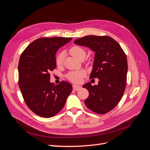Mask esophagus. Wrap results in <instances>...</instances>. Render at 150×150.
I'll list each match as a JSON object with an SVG mask.
<instances>
[{
    "instance_id": "esophagus-1",
    "label": "esophagus",
    "mask_w": 150,
    "mask_h": 150,
    "mask_svg": "<svg viewBox=\"0 0 150 150\" xmlns=\"http://www.w3.org/2000/svg\"><path fill=\"white\" fill-rule=\"evenodd\" d=\"M72 88H73V89L74 91H78L81 88V86H78V85H73L72 86Z\"/></svg>"
}]
</instances>
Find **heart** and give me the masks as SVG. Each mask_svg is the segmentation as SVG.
<instances>
[{
	"instance_id": "1",
	"label": "heart",
	"mask_w": 150,
	"mask_h": 150,
	"mask_svg": "<svg viewBox=\"0 0 150 150\" xmlns=\"http://www.w3.org/2000/svg\"><path fill=\"white\" fill-rule=\"evenodd\" d=\"M69 52L71 56L77 59L78 60H80L81 59H84L86 52L85 50L80 46H74L71 47ZM64 60V53L62 52L59 53L56 56V62L57 66H61ZM84 76L83 71H72L70 72L67 74V78L70 81L74 83H79L81 81V79Z\"/></svg>"
}]
</instances>
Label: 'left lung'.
I'll return each mask as SVG.
<instances>
[{"label":"left lung","mask_w":150,"mask_h":150,"mask_svg":"<svg viewBox=\"0 0 150 150\" xmlns=\"http://www.w3.org/2000/svg\"><path fill=\"white\" fill-rule=\"evenodd\" d=\"M74 44L89 47L95 52L90 79L98 78V84H85L89 91L86 106L98 114H105L115 108L122 98L126 84L128 62L123 50L109 36L86 35Z\"/></svg>","instance_id":"1"}]
</instances>
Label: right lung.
Listing matches in <instances>:
<instances>
[{"instance_id": "obj_1", "label": "right lung", "mask_w": 150, "mask_h": 150, "mask_svg": "<svg viewBox=\"0 0 150 150\" xmlns=\"http://www.w3.org/2000/svg\"><path fill=\"white\" fill-rule=\"evenodd\" d=\"M72 39L39 38L21 54L18 65L19 88L27 106L39 116L57 114L72 91V85L65 81L57 85L50 82V72L56 67L57 51Z\"/></svg>"}]
</instances>
